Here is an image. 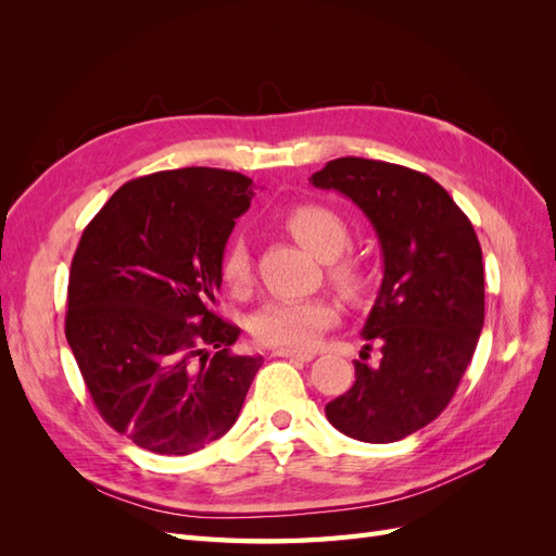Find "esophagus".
Instances as JSON below:
<instances>
[{"label":"esophagus","instance_id":"34e87169","mask_svg":"<svg viewBox=\"0 0 556 556\" xmlns=\"http://www.w3.org/2000/svg\"><path fill=\"white\" fill-rule=\"evenodd\" d=\"M276 357H288V359H294V362H311L315 355L313 352H304V350H290V348H278L274 352Z\"/></svg>","mask_w":556,"mask_h":556}]
</instances>
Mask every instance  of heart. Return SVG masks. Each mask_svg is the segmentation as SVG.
Segmentation results:
<instances>
[{"label":"heart","instance_id":"b5f03b06","mask_svg":"<svg viewBox=\"0 0 556 556\" xmlns=\"http://www.w3.org/2000/svg\"><path fill=\"white\" fill-rule=\"evenodd\" d=\"M285 225L294 239L308 248L319 260H329V276L348 292H357L364 285V274L357 262L341 260L339 255L350 241V229L343 217L323 204H299L285 215ZM223 278L231 288H245L252 278V255L243 237H233L225 250ZM339 319V306L329 299H299L271 301L252 317V333L264 345L271 348H308L319 331Z\"/></svg>","mask_w":556,"mask_h":556}]
</instances>
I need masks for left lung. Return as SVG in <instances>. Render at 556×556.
<instances>
[{
	"instance_id": "8db88e82",
	"label": "left lung",
	"mask_w": 556,
	"mask_h": 556,
	"mask_svg": "<svg viewBox=\"0 0 556 556\" xmlns=\"http://www.w3.org/2000/svg\"><path fill=\"white\" fill-rule=\"evenodd\" d=\"M308 180L348 197L382 250V282L362 327L382 357L352 362L355 382L327 403V419L364 443L401 441L445 410L473 359L484 325L478 237L439 182L406 166L339 157Z\"/></svg>"
}]
</instances>
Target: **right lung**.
Segmentation results:
<instances>
[{
    "label": "right lung",
    "instance_id": "add662e5",
    "mask_svg": "<svg viewBox=\"0 0 556 556\" xmlns=\"http://www.w3.org/2000/svg\"><path fill=\"white\" fill-rule=\"evenodd\" d=\"M252 180L188 166L125 182L86 227L70 271L66 343L94 406L157 454H190L239 419L262 357L211 306Z\"/></svg>",
    "mask_w": 556,
    "mask_h": 556
}]
</instances>
